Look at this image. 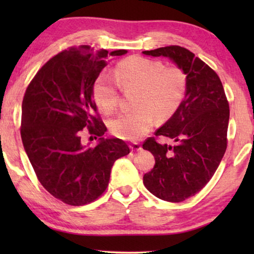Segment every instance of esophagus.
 Masks as SVG:
<instances>
[{
  "mask_svg": "<svg viewBox=\"0 0 254 254\" xmlns=\"http://www.w3.org/2000/svg\"><path fill=\"white\" fill-rule=\"evenodd\" d=\"M130 149H131V151H140L142 147H141L140 143H137V142H134V143L130 144Z\"/></svg>",
  "mask_w": 254,
  "mask_h": 254,
  "instance_id": "obj_1",
  "label": "esophagus"
}]
</instances>
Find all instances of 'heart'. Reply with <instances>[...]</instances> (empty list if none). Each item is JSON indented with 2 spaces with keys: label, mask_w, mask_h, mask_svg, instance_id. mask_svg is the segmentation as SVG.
<instances>
[{
  "label": "heart",
  "mask_w": 254,
  "mask_h": 254,
  "mask_svg": "<svg viewBox=\"0 0 254 254\" xmlns=\"http://www.w3.org/2000/svg\"><path fill=\"white\" fill-rule=\"evenodd\" d=\"M114 77L100 76L93 86V98L103 112L111 113L119 103V86L125 91L136 90L135 110L118 114L110 123L111 131L126 141L144 136L154 126L155 117L169 119L185 97L187 78L183 69L158 60L130 57L117 64Z\"/></svg>",
  "instance_id": "heart-1"
}]
</instances>
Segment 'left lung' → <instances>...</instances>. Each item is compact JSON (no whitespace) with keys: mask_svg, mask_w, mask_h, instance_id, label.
I'll return each mask as SVG.
<instances>
[{"mask_svg":"<svg viewBox=\"0 0 254 254\" xmlns=\"http://www.w3.org/2000/svg\"><path fill=\"white\" fill-rule=\"evenodd\" d=\"M143 54L170 58L187 78L178 110L142 145L155 156L154 169L143 176L144 186L159 199L182 202L207 185L223 158L229 102L218 75L190 51L171 45ZM157 136L172 138L176 143L161 145Z\"/></svg>","mask_w":254,"mask_h":254,"instance_id":"obj_1","label":"left lung"}]
</instances>
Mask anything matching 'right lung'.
Masks as SVG:
<instances>
[{
	"label": "right lung",
	"instance_id": "1",
	"mask_svg": "<svg viewBox=\"0 0 254 254\" xmlns=\"http://www.w3.org/2000/svg\"><path fill=\"white\" fill-rule=\"evenodd\" d=\"M126 53L70 47L50 59L26 88L20 123L24 149L44 189L70 206L98 199L114 162L130 151L120 138L102 137L107 128L92 97L106 58ZM85 127L100 137L95 147L81 143Z\"/></svg>",
	"mask_w": 254,
	"mask_h": 254
}]
</instances>
